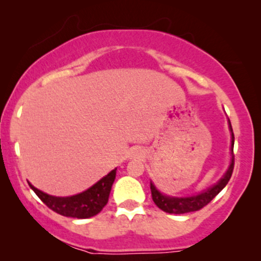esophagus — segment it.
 I'll list each match as a JSON object with an SVG mask.
<instances>
[{
    "mask_svg": "<svg viewBox=\"0 0 261 261\" xmlns=\"http://www.w3.org/2000/svg\"><path fill=\"white\" fill-rule=\"evenodd\" d=\"M136 154H140V153H139V152H137V153H136Z\"/></svg>",
    "mask_w": 261,
    "mask_h": 261,
    "instance_id": "obj_1",
    "label": "esophagus"
}]
</instances>
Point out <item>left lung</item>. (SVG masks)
<instances>
[{
  "mask_svg": "<svg viewBox=\"0 0 261 261\" xmlns=\"http://www.w3.org/2000/svg\"><path fill=\"white\" fill-rule=\"evenodd\" d=\"M229 124V131L232 135V141H230V163L227 172L224 173L222 178L218 180L216 184L212 185L206 189V190L201 191V193L196 194V195L191 196H185V197H176V196H169L162 194L157 188L154 187L153 182L151 181V193H152V199L155 205L160 207L162 211L168 212V214H174V215H180V214H188V212H194L201 210L203 206H206L207 203L214 199L215 196L220 193L222 189L226 187L227 182L229 181L230 176L233 173V167H234V155H233V146H234V135H233L232 125L228 120Z\"/></svg>",
  "mask_w": 261,
  "mask_h": 261,
  "instance_id": "obj_1",
  "label": "left lung"
}]
</instances>
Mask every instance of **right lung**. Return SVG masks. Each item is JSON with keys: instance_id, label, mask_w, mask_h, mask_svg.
<instances>
[{"instance_id": "obj_1", "label": "right lung", "mask_w": 261, "mask_h": 261, "mask_svg": "<svg viewBox=\"0 0 261 261\" xmlns=\"http://www.w3.org/2000/svg\"><path fill=\"white\" fill-rule=\"evenodd\" d=\"M115 175L116 168L113 169L109 174L103 176L99 181L95 182L87 190L76 194V195L65 197L49 195V194L33 187L29 181L28 184L32 190L37 194L39 199L56 214L66 217L89 218L99 214L108 203L110 190H112L113 182L115 180Z\"/></svg>"}]
</instances>
